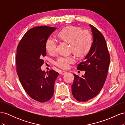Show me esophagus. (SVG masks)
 I'll return each instance as SVG.
<instances>
[{
    "label": "esophagus",
    "instance_id": "34e87169",
    "mask_svg": "<svg viewBox=\"0 0 125 125\" xmlns=\"http://www.w3.org/2000/svg\"><path fill=\"white\" fill-rule=\"evenodd\" d=\"M67 73V72L65 71H61L60 72V74H62V75H64V74H66Z\"/></svg>",
    "mask_w": 125,
    "mask_h": 125
}]
</instances>
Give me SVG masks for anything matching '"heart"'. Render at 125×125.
<instances>
[{
    "label": "heart",
    "mask_w": 125,
    "mask_h": 125,
    "mask_svg": "<svg viewBox=\"0 0 125 125\" xmlns=\"http://www.w3.org/2000/svg\"><path fill=\"white\" fill-rule=\"evenodd\" d=\"M58 37L63 41L70 44V50L79 56L86 55L91 48L92 42L91 33L88 30H81L75 26H69L63 28L58 33ZM46 50L51 55L56 52V42L52 39H48L46 42ZM73 56H60L55 62L56 65L63 69H68L69 65L74 62Z\"/></svg>",
    "instance_id": "heart-1"
}]
</instances>
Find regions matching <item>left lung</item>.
Returning <instances> with one entry per match:
<instances>
[{"mask_svg": "<svg viewBox=\"0 0 125 125\" xmlns=\"http://www.w3.org/2000/svg\"><path fill=\"white\" fill-rule=\"evenodd\" d=\"M93 42L84 60L77 69L85 71L79 77L73 74L74 79L71 86L72 94L79 102H86L95 97L103 88L107 77L110 56L103 35L96 28L90 24Z\"/></svg>", "mask_w": 125, "mask_h": 125, "instance_id": "1", "label": "left lung"}]
</instances>
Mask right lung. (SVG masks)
Instances as JSON below:
<instances>
[{
    "label": "right lung",
    "instance_id": "obj_1",
    "mask_svg": "<svg viewBox=\"0 0 125 125\" xmlns=\"http://www.w3.org/2000/svg\"><path fill=\"white\" fill-rule=\"evenodd\" d=\"M56 29L46 25L30 29L17 47L16 62L19 80L28 95L40 102L52 97L59 74L54 70L46 73L41 68L44 62L43 57L46 55V42Z\"/></svg>",
    "mask_w": 125,
    "mask_h": 125
}]
</instances>
